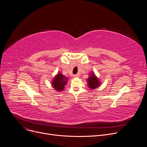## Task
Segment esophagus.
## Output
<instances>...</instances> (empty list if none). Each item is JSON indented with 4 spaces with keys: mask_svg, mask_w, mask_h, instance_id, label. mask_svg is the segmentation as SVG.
I'll list each match as a JSON object with an SVG mask.
<instances>
[{
    "mask_svg": "<svg viewBox=\"0 0 147 147\" xmlns=\"http://www.w3.org/2000/svg\"><path fill=\"white\" fill-rule=\"evenodd\" d=\"M73 76H74V77H78L80 76V75L78 74H74Z\"/></svg>",
    "mask_w": 147,
    "mask_h": 147,
    "instance_id": "esophagus-1",
    "label": "esophagus"
}]
</instances>
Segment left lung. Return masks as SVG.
I'll return each instance as SVG.
<instances>
[{
  "label": "left lung",
  "mask_w": 147,
  "mask_h": 147,
  "mask_svg": "<svg viewBox=\"0 0 147 147\" xmlns=\"http://www.w3.org/2000/svg\"><path fill=\"white\" fill-rule=\"evenodd\" d=\"M87 82L88 87L91 90L96 89L101 84L100 79L96 76L94 72L90 73L89 77L87 80Z\"/></svg>",
  "instance_id": "8db88e82"
}]
</instances>
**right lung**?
<instances>
[{
	"label": "right lung",
	"mask_w": 147,
	"mask_h": 147,
	"mask_svg": "<svg viewBox=\"0 0 147 147\" xmlns=\"http://www.w3.org/2000/svg\"><path fill=\"white\" fill-rule=\"evenodd\" d=\"M67 77L62 74L61 73H58L53 78L51 84L55 90L60 92L64 89L65 86L67 84Z\"/></svg>",
	"instance_id": "right-lung-1"
}]
</instances>
